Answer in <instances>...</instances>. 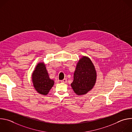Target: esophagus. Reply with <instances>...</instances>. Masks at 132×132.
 <instances>
[{"label":"esophagus","mask_w":132,"mask_h":132,"mask_svg":"<svg viewBox=\"0 0 132 132\" xmlns=\"http://www.w3.org/2000/svg\"><path fill=\"white\" fill-rule=\"evenodd\" d=\"M61 82H62V83H66V81H67V79L65 78V79H64L63 80H61Z\"/></svg>","instance_id":"1"}]
</instances>
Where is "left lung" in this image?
Listing matches in <instances>:
<instances>
[{
	"mask_svg": "<svg viewBox=\"0 0 132 132\" xmlns=\"http://www.w3.org/2000/svg\"><path fill=\"white\" fill-rule=\"evenodd\" d=\"M96 77L92 62L88 57H83L77 63L71 86L77 95H85L95 85Z\"/></svg>",
	"mask_w": 132,
	"mask_h": 132,
	"instance_id": "8db88e82",
	"label": "left lung"
}]
</instances>
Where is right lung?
I'll use <instances>...</instances> for the list:
<instances>
[{
	"mask_svg": "<svg viewBox=\"0 0 132 132\" xmlns=\"http://www.w3.org/2000/svg\"><path fill=\"white\" fill-rule=\"evenodd\" d=\"M32 78L35 90L43 95H47L54 84V80L50 78L45 65L43 63L37 65Z\"/></svg>",
	"mask_w": 132,
	"mask_h": 132,
	"instance_id": "right-lung-1",
	"label": "right lung"
}]
</instances>
